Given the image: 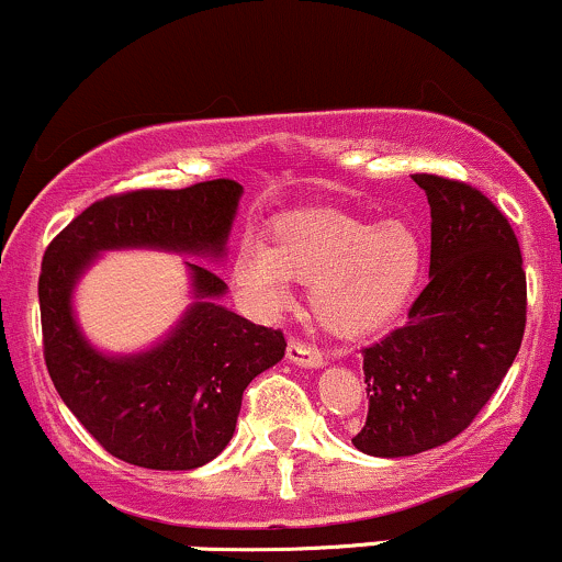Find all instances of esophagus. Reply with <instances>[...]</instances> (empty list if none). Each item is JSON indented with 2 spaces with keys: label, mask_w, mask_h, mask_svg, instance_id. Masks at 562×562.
<instances>
[{
  "label": "esophagus",
  "mask_w": 562,
  "mask_h": 562,
  "mask_svg": "<svg viewBox=\"0 0 562 562\" xmlns=\"http://www.w3.org/2000/svg\"><path fill=\"white\" fill-rule=\"evenodd\" d=\"M286 359L297 367H307V370H318V367H324L322 351L313 346H305V342H300V340L289 342Z\"/></svg>",
  "instance_id": "1"
}]
</instances>
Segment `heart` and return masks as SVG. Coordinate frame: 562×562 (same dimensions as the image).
Wrapping results in <instances>:
<instances>
[{
    "mask_svg": "<svg viewBox=\"0 0 562 562\" xmlns=\"http://www.w3.org/2000/svg\"><path fill=\"white\" fill-rule=\"evenodd\" d=\"M424 246L404 222H372L335 209L281 216L273 246L246 235L233 257V283L259 316L289 303V283L305 281L307 303L324 329L361 337L389 327L413 300Z\"/></svg>",
    "mask_w": 562,
    "mask_h": 562,
    "instance_id": "b5f03b06",
    "label": "heart"
}]
</instances>
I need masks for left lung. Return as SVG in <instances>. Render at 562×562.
Wrapping results in <instances>:
<instances>
[{
  "mask_svg": "<svg viewBox=\"0 0 562 562\" xmlns=\"http://www.w3.org/2000/svg\"><path fill=\"white\" fill-rule=\"evenodd\" d=\"M431 206L428 283L404 327L364 348L370 396L353 448L404 458L450 442L509 372L525 331L520 244L474 187L415 173Z\"/></svg>",
  "mask_w": 562,
  "mask_h": 562,
  "instance_id": "1",
  "label": "left lung"
}]
</instances>
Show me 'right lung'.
<instances>
[{
    "label": "right lung",
    "instance_id": "1",
    "mask_svg": "<svg viewBox=\"0 0 562 562\" xmlns=\"http://www.w3.org/2000/svg\"><path fill=\"white\" fill-rule=\"evenodd\" d=\"M244 187L214 179L184 190H136L93 203L47 246L40 273L45 364L75 418L134 467L190 472L233 439L246 385L279 364L286 340L220 305L227 283L184 262L190 305L158 342L106 353L75 316V289L106 251L153 249L222 262Z\"/></svg>",
    "mask_w": 562,
    "mask_h": 562
}]
</instances>
